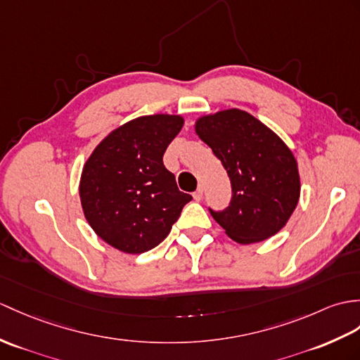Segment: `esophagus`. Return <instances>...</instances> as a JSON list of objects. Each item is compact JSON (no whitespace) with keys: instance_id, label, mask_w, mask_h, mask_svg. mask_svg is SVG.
<instances>
[{"instance_id":"esophagus-1","label":"esophagus","mask_w":360,"mask_h":360,"mask_svg":"<svg viewBox=\"0 0 360 360\" xmlns=\"http://www.w3.org/2000/svg\"><path fill=\"white\" fill-rule=\"evenodd\" d=\"M202 196H204V190H202V187H198V190H196L195 193H193L195 200H200V199H202Z\"/></svg>"}]
</instances>
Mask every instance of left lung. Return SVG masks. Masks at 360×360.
<instances>
[{"label": "left lung", "instance_id": "8db88e82", "mask_svg": "<svg viewBox=\"0 0 360 360\" xmlns=\"http://www.w3.org/2000/svg\"><path fill=\"white\" fill-rule=\"evenodd\" d=\"M195 130L231 182L230 205L222 212L210 208L214 221L244 245L274 236L293 214L300 195L297 162L285 142L239 108L200 116Z\"/></svg>", "mask_w": 360, "mask_h": 360}]
</instances>
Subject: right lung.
I'll list each match as a JSON object with an SVG mask.
<instances>
[{
	"instance_id": "add662e5",
	"label": "right lung",
	"mask_w": 360,
	"mask_h": 360,
	"mask_svg": "<svg viewBox=\"0 0 360 360\" xmlns=\"http://www.w3.org/2000/svg\"><path fill=\"white\" fill-rule=\"evenodd\" d=\"M184 125L179 115H148L99 142L79 181L82 212L108 245L139 255L160 245L191 196L182 193L162 156Z\"/></svg>"
}]
</instances>
